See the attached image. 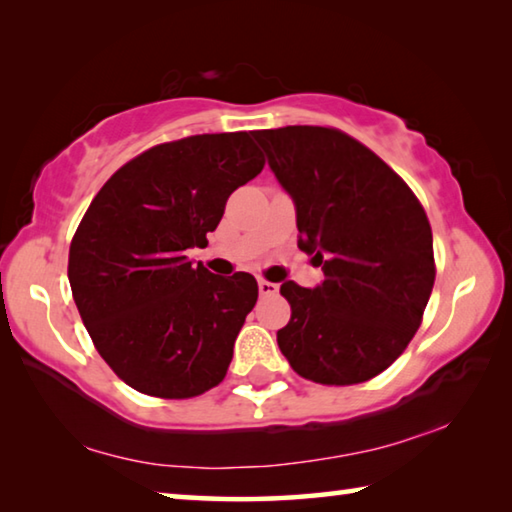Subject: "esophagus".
<instances>
[{
    "label": "esophagus",
    "mask_w": 512,
    "mask_h": 512,
    "mask_svg": "<svg viewBox=\"0 0 512 512\" xmlns=\"http://www.w3.org/2000/svg\"><path fill=\"white\" fill-rule=\"evenodd\" d=\"M257 287H259V296H275L277 293V284H273V282L259 280Z\"/></svg>",
    "instance_id": "esophagus-1"
}]
</instances>
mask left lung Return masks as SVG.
I'll return each mask as SVG.
<instances>
[{
  "label": "left lung",
  "mask_w": 512,
  "mask_h": 512,
  "mask_svg": "<svg viewBox=\"0 0 512 512\" xmlns=\"http://www.w3.org/2000/svg\"><path fill=\"white\" fill-rule=\"evenodd\" d=\"M296 205L298 248L325 280L284 282L291 320L277 345L300 377L350 386L384 372L418 332L436 266L427 214L409 185L336 128L255 131Z\"/></svg>",
  "instance_id": "8db88e82"
}]
</instances>
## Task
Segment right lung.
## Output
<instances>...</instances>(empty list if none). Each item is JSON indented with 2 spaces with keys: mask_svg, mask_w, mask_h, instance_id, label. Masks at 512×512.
Instances as JSON below:
<instances>
[{
  "mask_svg": "<svg viewBox=\"0 0 512 512\" xmlns=\"http://www.w3.org/2000/svg\"><path fill=\"white\" fill-rule=\"evenodd\" d=\"M262 169L250 133L194 135L137 155L94 196L67 275L103 361L135 391L185 400L223 381L257 280L214 275L187 250Z\"/></svg>",
  "mask_w": 512,
  "mask_h": 512,
  "instance_id": "add662e5",
  "label": "right lung"
}]
</instances>
